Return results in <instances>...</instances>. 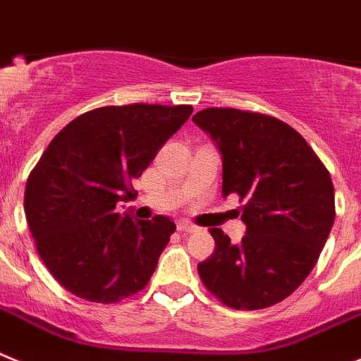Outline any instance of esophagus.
I'll return each instance as SVG.
<instances>
[{
  "label": "esophagus",
  "instance_id": "obj_1",
  "mask_svg": "<svg viewBox=\"0 0 361 361\" xmlns=\"http://www.w3.org/2000/svg\"><path fill=\"white\" fill-rule=\"evenodd\" d=\"M178 230H180V232H187V233H192V232H197V226L196 225H192V223H188V221H180V223H178Z\"/></svg>",
  "mask_w": 361,
  "mask_h": 361
}]
</instances>
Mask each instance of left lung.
I'll list each match as a JSON object with an SVG mask.
<instances>
[{
	"label": "left lung",
	"mask_w": 361,
	"mask_h": 361,
	"mask_svg": "<svg viewBox=\"0 0 361 361\" xmlns=\"http://www.w3.org/2000/svg\"><path fill=\"white\" fill-rule=\"evenodd\" d=\"M194 124L223 157V196L237 194L246 235L232 245L210 228L216 250L197 264L201 282L232 310H264L306 281L334 223L329 171L282 120L235 108H207Z\"/></svg>",
	"instance_id": "1"
}]
</instances>
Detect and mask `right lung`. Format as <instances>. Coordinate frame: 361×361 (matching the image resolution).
<instances>
[{
    "label": "right lung",
    "mask_w": 361,
    "mask_h": 361,
    "mask_svg": "<svg viewBox=\"0 0 361 361\" xmlns=\"http://www.w3.org/2000/svg\"><path fill=\"white\" fill-rule=\"evenodd\" d=\"M192 106H104L73 118L32 169L25 214L39 257L75 297L115 304L144 290L176 225L120 217L161 145Z\"/></svg>",
    "instance_id": "1"
}]
</instances>
